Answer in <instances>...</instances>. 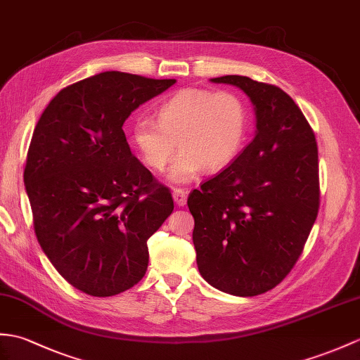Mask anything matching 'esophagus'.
Masks as SVG:
<instances>
[{"label": "esophagus", "instance_id": "1", "mask_svg": "<svg viewBox=\"0 0 360 360\" xmlns=\"http://www.w3.org/2000/svg\"><path fill=\"white\" fill-rule=\"evenodd\" d=\"M173 199H174V204L184 207L187 202V190L184 188H174L173 190Z\"/></svg>", "mask_w": 360, "mask_h": 360}]
</instances>
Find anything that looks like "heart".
Instances as JSON below:
<instances>
[{
  "instance_id": "1",
  "label": "heart",
  "mask_w": 360,
  "mask_h": 360,
  "mask_svg": "<svg viewBox=\"0 0 360 360\" xmlns=\"http://www.w3.org/2000/svg\"><path fill=\"white\" fill-rule=\"evenodd\" d=\"M248 108L235 91L182 89L158 112V122L138 120L131 142L142 161L161 172L179 148L182 153L169 172V179L184 184L205 167L216 172L229 165L244 146Z\"/></svg>"
}]
</instances>
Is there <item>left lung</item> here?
I'll return each mask as SVG.
<instances>
[{"label": "left lung", "mask_w": 360, "mask_h": 360, "mask_svg": "<svg viewBox=\"0 0 360 360\" xmlns=\"http://www.w3.org/2000/svg\"><path fill=\"white\" fill-rule=\"evenodd\" d=\"M210 81L250 98L256 135L231 165L188 196L196 262L212 287L257 296L291 271L317 218V144L304 113L279 87L239 75Z\"/></svg>", "instance_id": "1"}]
</instances>
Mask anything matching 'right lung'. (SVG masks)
<instances>
[{
  "instance_id": "obj_1",
  "label": "right lung",
  "mask_w": 360,
  "mask_h": 360,
  "mask_svg": "<svg viewBox=\"0 0 360 360\" xmlns=\"http://www.w3.org/2000/svg\"><path fill=\"white\" fill-rule=\"evenodd\" d=\"M174 82L98 73L63 89L33 130L24 186L35 235L58 273L90 296L120 295L144 278L147 240L173 212L122 125Z\"/></svg>"
}]
</instances>
